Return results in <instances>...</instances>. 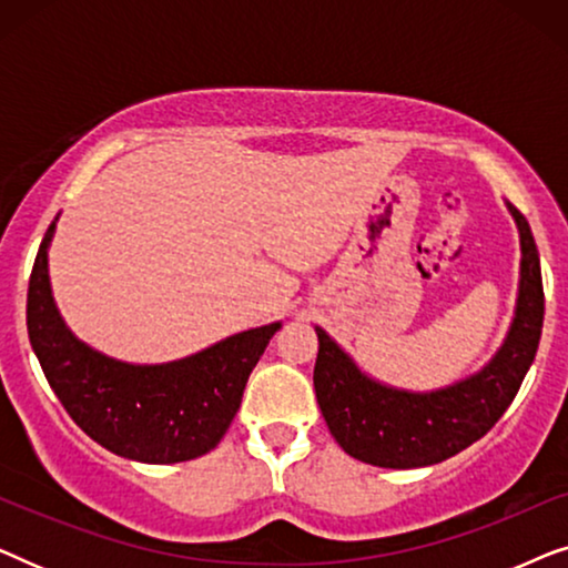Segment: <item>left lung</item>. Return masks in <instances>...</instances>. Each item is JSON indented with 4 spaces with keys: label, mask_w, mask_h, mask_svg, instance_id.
I'll use <instances>...</instances> for the list:
<instances>
[{
    "label": "left lung",
    "mask_w": 568,
    "mask_h": 568,
    "mask_svg": "<svg viewBox=\"0 0 568 568\" xmlns=\"http://www.w3.org/2000/svg\"><path fill=\"white\" fill-rule=\"evenodd\" d=\"M523 243L517 315L501 352L486 369L437 393H403L364 377L356 364L317 331L315 395L341 449L379 468H422L478 442L504 416L540 344L546 294L530 224L509 204Z\"/></svg>",
    "instance_id": "8db88e82"
}]
</instances>
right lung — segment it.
I'll return each instance as SVG.
<instances>
[{
    "instance_id": "right-lung-1",
    "label": "right lung",
    "mask_w": 568,
    "mask_h": 568,
    "mask_svg": "<svg viewBox=\"0 0 568 568\" xmlns=\"http://www.w3.org/2000/svg\"><path fill=\"white\" fill-rule=\"evenodd\" d=\"M28 284V336L61 406L111 453L142 463H183L220 445L247 377L282 323L237 333L189 359L158 367L113 362L61 323L49 286V240Z\"/></svg>"
}]
</instances>
